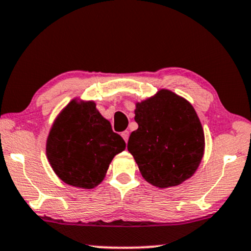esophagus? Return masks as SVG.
I'll return each instance as SVG.
<instances>
[{
  "mask_svg": "<svg viewBox=\"0 0 251 251\" xmlns=\"http://www.w3.org/2000/svg\"><path fill=\"white\" fill-rule=\"evenodd\" d=\"M122 136H123L124 140H125V142H127L128 141V136H129V132L128 131H124L122 133Z\"/></svg>",
  "mask_w": 251,
  "mask_h": 251,
  "instance_id": "obj_1",
  "label": "esophagus"
}]
</instances>
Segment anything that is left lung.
Segmentation results:
<instances>
[{"label": "left lung", "instance_id": "left-lung-1", "mask_svg": "<svg viewBox=\"0 0 251 251\" xmlns=\"http://www.w3.org/2000/svg\"><path fill=\"white\" fill-rule=\"evenodd\" d=\"M139 127L127 149L146 182L158 189L177 186L198 169L205 135L191 103L168 89L135 103Z\"/></svg>", "mask_w": 251, "mask_h": 251}]
</instances>
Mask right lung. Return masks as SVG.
I'll return each instance as SVG.
<instances>
[{"mask_svg":"<svg viewBox=\"0 0 251 251\" xmlns=\"http://www.w3.org/2000/svg\"><path fill=\"white\" fill-rule=\"evenodd\" d=\"M126 144L112 131L94 100L74 98L60 111L46 141V156L55 175L68 185L94 189Z\"/></svg>","mask_w":251,"mask_h":251,"instance_id":"add662e5","label":"right lung"}]
</instances>
